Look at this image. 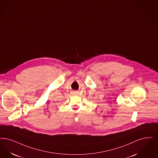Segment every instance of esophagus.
<instances>
[{
    "label": "esophagus",
    "mask_w": 158,
    "mask_h": 158,
    "mask_svg": "<svg viewBox=\"0 0 158 158\" xmlns=\"http://www.w3.org/2000/svg\"><path fill=\"white\" fill-rule=\"evenodd\" d=\"M77 94V92H76V93H73V94H74V95H76V94Z\"/></svg>",
    "instance_id": "1"
}]
</instances>
